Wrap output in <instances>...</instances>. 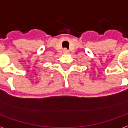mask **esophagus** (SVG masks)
Listing matches in <instances>:
<instances>
[{
	"mask_svg": "<svg viewBox=\"0 0 128 128\" xmlns=\"http://www.w3.org/2000/svg\"><path fill=\"white\" fill-rule=\"evenodd\" d=\"M63 52H64V53H68V50L67 48H64V50H63Z\"/></svg>",
	"mask_w": 128,
	"mask_h": 128,
	"instance_id": "esophagus-1",
	"label": "esophagus"
}]
</instances>
